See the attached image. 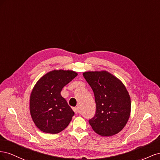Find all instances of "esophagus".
<instances>
[{
    "label": "esophagus",
    "mask_w": 160,
    "mask_h": 160,
    "mask_svg": "<svg viewBox=\"0 0 160 160\" xmlns=\"http://www.w3.org/2000/svg\"><path fill=\"white\" fill-rule=\"evenodd\" d=\"M72 109H73L74 112H75V113H77L79 112V109H78V108H72Z\"/></svg>",
    "instance_id": "obj_1"
}]
</instances>
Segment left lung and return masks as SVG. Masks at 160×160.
Here are the masks:
<instances>
[{
  "label": "left lung",
  "instance_id": "obj_1",
  "mask_svg": "<svg viewBox=\"0 0 160 160\" xmlns=\"http://www.w3.org/2000/svg\"><path fill=\"white\" fill-rule=\"evenodd\" d=\"M83 75L95 95L96 113L89 120L92 129L101 136L118 133L130 116L131 99L126 88L106 71H87Z\"/></svg>",
  "mask_w": 160,
  "mask_h": 160
}]
</instances>
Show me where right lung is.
<instances>
[{"instance_id": "right-lung-1", "label": "right lung", "mask_w": 160, "mask_h": 160, "mask_svg": "<svg viewBox=\"0 0 160 160\" xmlns=\"http://www.w3.org/2000/svg\"><path fill=\"white\" fill-rule=\"evenodd\" d=\"M77 75L70 70H53L37 82L30 97V113L42 132L55 134L68 126L75 113L61 91Z\"/></svg>"}]
</instances>
